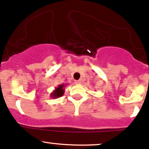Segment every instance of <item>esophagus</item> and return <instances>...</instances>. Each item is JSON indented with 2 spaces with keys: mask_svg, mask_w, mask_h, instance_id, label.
Segmentation results:
<instances>
[{
  "mask_svg": "<svg viewBox=\"0 0 149 149\" xmlns=\"http://www.w3.org/2000/svg\"><path fill=\"white\" fill-rule=\"evenodd\" d=\"M76 84H81V80H78V81H76Z\"/></svg>",
  "mask_w": 149,
  "mask_h": 149,
  "instance_id": "esophagus-1",
  "label": "esophagus"
}]
</instances>
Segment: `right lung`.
Wrapping results in <instances>:
<instances>
[{"label":"right lung","instance_id":"right-lung-1","mask_svg":"<svg viewBox=\"0 0 149 149\" xmlns=\"http://www.w3.org/2000/svg\"><path fill=\"white\" fill-rule=\"evenodd\" d=\"M66 86V84H60L58 85V87L55 88V90H54V91L50 94V96L52 97V98H58V97H61L63 96V95L64 94V88Z\"/></svg>","mask_w":149,"mask_h":149}]
</instances>
